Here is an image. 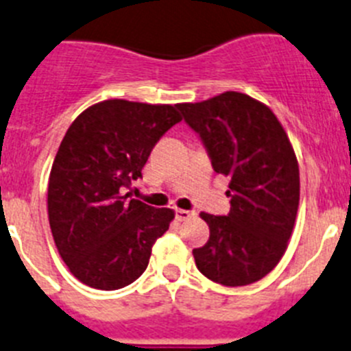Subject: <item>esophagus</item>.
Returning <instances> with one entry per match:
<instances>
[{"label":"esophagus","mask_w":351,"mask_h":351,"mask_svg":"<svg viewBox=\"0 0 351 351\" xmlns=\"http://www.w3.org/2000/svg\"><path fill=\"white\" fill-rule=\"evenodd\" d=\"M175 215H176V220H180V222H183V220H189V219H192V217H195V211L176 210Z\"/></svg>","instance_id":"obj_1"}]
</instances>
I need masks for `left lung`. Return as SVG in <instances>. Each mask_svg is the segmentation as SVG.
<instances>
[{
  "label": "left lung",
  "instance_id": "1",
  "mask_svg": "<svg viewBox=\"0 0 351 351\" xmlns=\"http://www.w3.org/2000/svg\"><path fill=\"white\" fill-rule=\"evenodd\" d=\"M199 134L217 173L229 176L230 211L201 213L210 239L192 254L211 282L243 287L276 267L299 208V164L285 129L269 106L227 90L178 105Z\"/></svg>",
  "mask_w": 351,
  "mask_h": 351
}]
</instances>
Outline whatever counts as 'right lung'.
<instances>
[{"label":"right lung","instance_id":"right-lung-1","mask_svg":"<svg viewBox=\"0 0 351 351\" xmlns=\"http://www.w3.org/2000/svg\"><path fill=\"white\" fill-rule=\"evenodd\" d=\"M182 121L178 105L106 99L89 106L62 138L47 192L59 255L77 280L117 290L143 274L175 211L125 201V189L162 134Z\"/></svg>","mask_w":351,"mask_h":351}]
</instances>
